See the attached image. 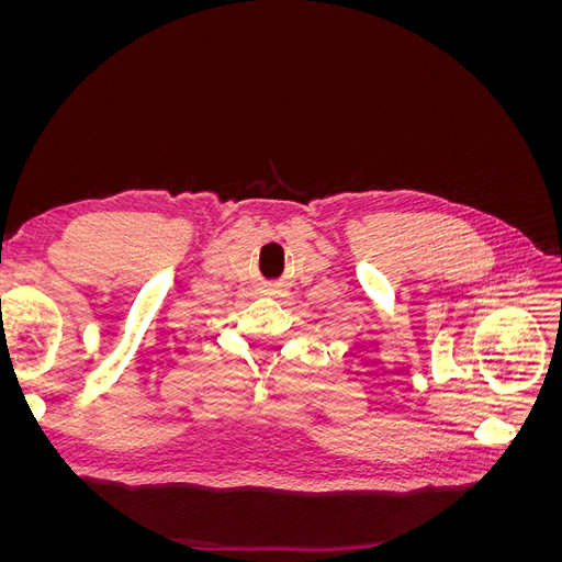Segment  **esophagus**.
I'll return each mask as SVG.
<instances>
[{
	"label": "esophagus",
	"mask_w": 562,
	"mask_h": 562,
	"mask_svg": "<svg viewBox=\"0 0 562 562\" xmlns=\"http://www.w3.org/2000/svg\"><path fill=\"white\" fill-rule=\"evenodd\" d=\"M279 288H267V295H279Z\"/></svg>",
	"instance_id": "obj_1"
}]
</instances>
